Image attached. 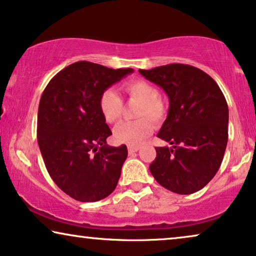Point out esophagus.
Here are the masks:
<instances>
[{
    "label": "esophagus",
    "mask_w": 256,
    "mask_h": 256,
    "mask_svg": "<svg viewBox=\"0 0 256 256\" xmlns=\"http://www.w3.org/2000/svg\"><path fill=\"white\" fill-rule=\"evenodd\" d=\"M138 150V146H128V152L129 154H134Z\"/></svg>",
    "instance_id": "esophagus-1"
}]
</instances>
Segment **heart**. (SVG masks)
<instances>
[{
  "instance_id": "b5f03b06",
  "label": "heart",
  "mask_w": 256,
  "mask_h": 256,
  "mask_svg": "<svg viewBox=\"0 0 256 256\" xmlns=\"http://www.w3.org/2000/svg\"><path fill=\"white\" fill-rule=\"evenodd\" d=\"M122 90L129 99L138 101L135 110L136 120L122 122L113 132L118 143L129 146L140 144L152 130V124H160L166 115V108L160 99L158 90L146 80H129L122 85ZM99 110L104 121L114 124L121 118L124 104L113 90H104L99 98Z\"/></svg>"
}]
</instances>
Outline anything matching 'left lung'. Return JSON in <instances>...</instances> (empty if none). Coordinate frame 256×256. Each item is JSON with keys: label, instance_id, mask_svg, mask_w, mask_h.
I'll return each mask as SVG.
<instances>
[{"label": "left lung", "instance_id": "1", "mask_svg": "<svg viewBox=\"0 0 256 256\" xmlns=\"http://www.w3.org/2000/svg\"><path fill=\"white\" fill-rule=\"evenodd\" d=\"M166 90L169 113L157 136L169 146H157L149 169L168 190L191 194L214 177L228 140V106L216 82L202 70L168 64L138 70Z\"/></svg>", "mask_w": 256, "mask_h": 256}]
</instances>
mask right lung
Instances as JSON below:
<instances>
[{
    "instance_id": "right-lung-1",
    "label": "right lung",
    "mask_w": 256,
    "mask_h": 256,
    "mask_svg": "<svg viewBox=\"0 0 256 256\" xmlns=\"http://www.w3.org/2000/svg\"><path fill=\"white\" fill-rule=\"evenodd\" d=\"M132 68L76 62L58 72L42 94L37 141L48 174L79 202H98L116 188L127 146H108L112 132L99 110L100 94Z\"/></svg>"
}]
</instances>
